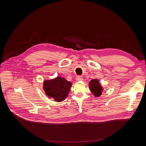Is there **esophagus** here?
<instances>
[{"instance_id":"esophagus-1","label":"esophagus","mask_w":146,"mask_h":146,"mask_svg":"<svg viewBox=\"0 0 146 146\" xmlns=\"http://www.w3.org/2000/svg\"><path fill=\"white\" fill-rule=\"evenodd\" d=\"M76 81H82V77L81 76H77V77H76Z\"/></svg>"}]
</instances>
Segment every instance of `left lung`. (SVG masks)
I'll return each instance as SVG.
<instances>
[{
	"instance_id": "obj_1",
	"label": "left lung",
	"mask_w": 146,
	"mask_h": 146,
	"mask_svg": "<svg viewBox=\"0 0 146 146\" xmlns=\"http://www.w3.org/2000/svg\"><path fill=\"white\" fill-rule=\"evenodd\" d=\"M89 87L91 92L95 96H100L102 94V91L103 89L98 80L93 79L91 80L89 82Z\"/></svg>"
}]
</instances>
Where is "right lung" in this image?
Segmentation results:
<instances>
[{"label":"right lung","mask_w":146,"mask_h":146,"mask_svg":"<svg viewBox=\"0 0 146 146\" xmlns=\"http://www.w3.org/2000/svg\"><path fill=\"white\" fill-rule=\"evenodd\" d=\"M72 86L71 82L60 76L43 82V89L46 94L49 98H52L57 102H62L66 98Z\"/></svg>","instance_id":"1"}]
</instances>
